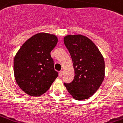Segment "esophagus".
<instances>
[{"instance_id":"34e87169","label":"esophagus","mask_w":123,"mask_h":123,"mask_svg":"<svg viewBox=\"0 0 123 123\" xmlns=\"http://www.w3.org/2000/svg\"><path fill=\"white\" fill-rule=\"evenodd\" d=\"M62 74H63V72L62 71H60L59 72V77H61L62 76Z\"/></svg>"}]
</instances>
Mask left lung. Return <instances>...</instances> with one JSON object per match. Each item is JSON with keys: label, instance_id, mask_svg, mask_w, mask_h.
<instances>
[{"label": "left lung", "instance_id": "1", "mask_svg": "<svg viewBox=\"0 0 123 123\" xmlns=\"http://www.w3.org/2000/svg\"><path fill=\"white\" fill-rule=\"evenodd\" d=\"M64 43L70 52L75 70L73 81L64 83V86L75 99H88L104 80V58L95 44L82 35H66Z\"/></svg>", "mask_w": 123, "mask_h": 123}]
</instances>
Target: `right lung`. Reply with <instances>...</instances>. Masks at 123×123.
Here are the masks:
<instances>
[{
    "label": "right lung",
    "mask_w": 123,
    "mask_h": 123,
    "mask_svg": "<svg viewBox=\"0 0 123 123\" xmlns=\"http://www.w3.org/2000/svg\"><path fill=\"white\" fill-rule=\"evenodd\" d=\"M54 35L39 33L28 39L14 58V75L20 89L39 97L49 90L58 76L50 52L57 43Z\"/></svg>",
    "instance_id": "add662e5"
}]
</instances>
